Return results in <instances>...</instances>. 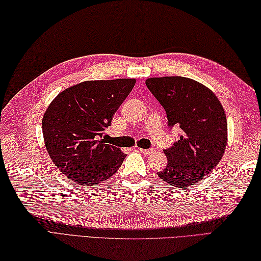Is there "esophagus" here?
I'll use <instances>...</instances> for the list:
<instances>
[{"instance_id": "1", "label": "esophagus", "mask_w": 261, "mask_h": 261, "mask_svg": "<svg viewBox=\"0 0 261 261\" xmlns=\"http://www.w3.org/2000/svg\"><path fill=\"white\" fill-rule=\"evenodd\" d=\"M138 150H140L143 154H145V155H148V154H152L154 152L153 148H147V150H146V148H140V147H138Z\"/></svg>"}]
</instances>
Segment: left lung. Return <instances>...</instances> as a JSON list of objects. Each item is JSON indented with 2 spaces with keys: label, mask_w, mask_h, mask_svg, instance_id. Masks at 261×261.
I'll return each instance as SVG.
<instances>
[{
  "label": "left lung",
  "mask_w": 261,
  "mask_h": 261,
  "mask_svg": "<svg viewBox=\"0 0 261 261\" xmlns=\"http://www.w3.org/2000/svg\"><path fill=\"white\" fill-rule=\"evenodd\" d=\"M146 87L164 108L169 127H179V141L164 150L168 164L158 172L178 188L197 184L213 171L227 144L225 111L203 84L182 76L150 77Z\"/></svg>",
  "instance_id": "left-lung-1"
}]
</instances>
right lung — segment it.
<instances>
[{"instance_id": "obj_1", "label": "right lung", "mask_w": 261, "mask_h": 261, "mask_svg": "<svg viewBox=\"0 0 261 261\" xmlns=\"http://www.w3.org/2000/svg\"><path fill=\"white\" fill-rule=\"evenodd\" d=\"M135 82L86 81L64 90L48 106L42 118L46 150L74 184L97 185L120 168L126 154L108 144L103 134Z\"/></svg>"}]
</instances>
